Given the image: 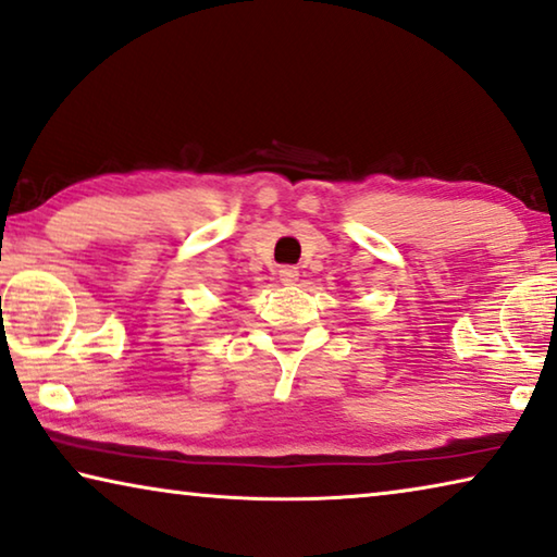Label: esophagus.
<instances>
[{
  "label": "esophagus",
  "instance_id": "34e87169",
  "mask_svg": "<svg viewBox=\"0 0 557 557\" xmlns=\"http://www.w3.org/2000/svg\"><path fill=\"white\" fill-rule=\"evenodd\" d=\"M280 280L285 282V285H295V282L299 280V270L295 268V264H282Z\"/></svg>",
  "mask_w": 557,
  "mask_h": 557
}]
</instances>
